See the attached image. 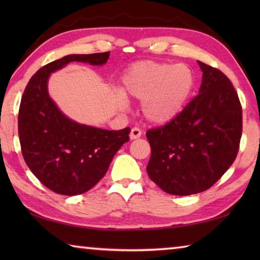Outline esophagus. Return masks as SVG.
<instances>
[{"label": "esophagus", "mask_w": 260, "mask_h": 260, "mask_svg": "<svg viewBox=\"0 0 260 260\" xmlns=\"http://www.w3.org/2000/svg\"><path fill=\"white\" fill-rule=\"evenodd\" d=\"M141 135H142V131H141L139 127H133V128H132L131 134H129L132 140L139 139V138H141Z\"/></svg>", "instance_id": "esophagus-1"}]
</instances>
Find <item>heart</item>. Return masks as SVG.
Segmentation results:
<instances>
[{"label": "heart", "mask_w": 260, "mask_h": 260, "mask_svg": "<svg viewBox=\"0 0 260 260\" xmlns=\"http://www.w3.org/2000/svg\"><path fill=\"white\" fill-rule=\"evenodd\" d=\"M193 87L195 76L190 68L167 61H140L121 78L122 93L143 101V114L155 124H166L180 114ZM119 100L125 103L121 95Z\"/></svg>", "instance_id": "1"}]
</instances>
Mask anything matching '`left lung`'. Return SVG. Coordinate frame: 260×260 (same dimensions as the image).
Here are the masks:
<instances>
[{
    "mask_svg": "<svg viewBox=\"0 0 260 260\" xmlns=\"http://www.w3.org/2000/svg\"><path fill=\"white\" fill-rule=\"evenodd\" d=\"M200 94L167 124L147 131V172L161 190L187 196L213 186L234 162L242 136V105L220 70L199 60Z\"/></svg>",
    "mask_w": 260,
    "mask_h": 260,
    "instance_id": "obj_1",
    "label": "left lung"
}]
</instances>
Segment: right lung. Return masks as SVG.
<instances>
[{
  "label": "right lung",
  "mask_w": 260,
  "mask_h": 260,
  "mask_svg": "<svg viewBox=\"0 0 260 260\" xmlns=\"http://www.w3.org/2000/svg\"><path fill=\"white\" fill-rule=\"evenodd\" d=\"M110 51L69 55L42 67L21 96L18 135L21 153L32 173L56 193L80 195L102 179L113 156L129 141L131 128L107 131L80 125L65 117L48 95L50 73L70 61L102 65Z\"/></svg>",
  "instance_id": "obj_1"
}]
</instances>
